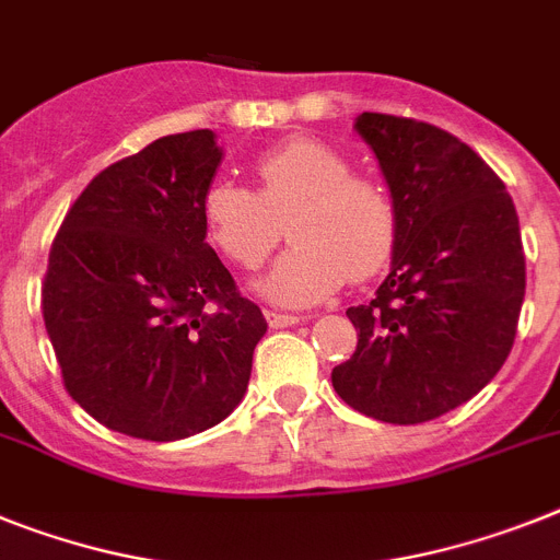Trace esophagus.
I'll return each instance as SVG.
<instances>
[{"mask_svg": "<svg viewBox=\"0 0 560 560\" xmlns=\"http://www.w3.org/2000/svg\"><path fill=\"white\" fill-rule=\"evenodd\" d=\"M267 324L281 330V327H293V324H302L304 316H293V313H279V310H267Z\"/></svg>", "mask_w": 560, "mask_h": 560, "instance_id": "1", "label": "esophagus"}]
</instances>
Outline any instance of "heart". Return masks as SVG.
Here are the masks:
<instances>
[{
    "label": "heart",
    "instance_id": "heart-1",
    "mask_svg": "<svg viewBox=\"0 0 560 560\" xmlns=\"http://www.w3.org/2000/svg\"><path fill=\"white\" fill-rule=\"evenodd\" d=\"M330 144L293 136L253 159L256 192L213 182L201 196L210 242L238 267H258L288 224L293 247L256 281L276 304L302 307L336 293L350 276L364 281L396 250L398 213L387 187L350 173Z\"/></svg>",
    "mask_w": 560,
    "mask_h": 560
}]
</instances>
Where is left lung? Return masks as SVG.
<instances>
[{"mask_svg": "<svg viewBox=\"0 0 560 560\" xmlns=\"http://www.w3.org/2000/svg\"><path fill=\"white\" fill-rule=\"evenodd\" d=\"M396 201L389 276L370 304L347 310L359 345L332 370L352 410L421 424L481 393L518 330L527 265L518 213L476 150L427 121L361 113Z\"/></svg>", "mask_w": 560, "mask_h": 560, "instance_id": "1", "label": "left lung"}]
</instances>
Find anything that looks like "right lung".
I'll return each mask as SVG.
<instances>
[{"label":"right lung","mask_w":560,"mask_h":560,"mask_svg":"<svg viewBox=\"0 0 560 560\" xmlns=\"http://www.w3.org/2000/svg\"><path fill=\"white\" fill-rule=\"evenodd\" d=\"M213 130L162 136L93 176L50 247L42 316L70 398L107 430L178 441L247 393L267 332L210 247Z\"/></svg>","instance_id":"add662e5"}]
</instances>
